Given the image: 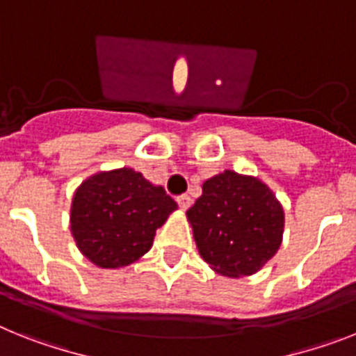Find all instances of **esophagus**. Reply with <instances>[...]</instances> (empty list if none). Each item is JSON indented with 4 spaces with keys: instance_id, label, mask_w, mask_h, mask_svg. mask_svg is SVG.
<instances>
[{
    "instance_id": "esophagus-1",
    "label": "esophagus",
    "mask_w": 356,
    "mask_h": 356,
    "mask_svg": "<svg viewBox=\"0 0 356 356\" xmlns=\"http://www.w3.org/2000/svg\"><path fill=\"white\" fill-rule=\"evenodd\" d=\"M177 204H179V208H181V210L186 211L188 208H190V204H192V199H190L188 195H179L177 197Z\"/></svg>"
}]
</instances>
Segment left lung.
Here are the masks:
<instances>
[{"label":"left lung","instance_id":"1","mask_svg":"<svg viewBox=\"0 0 356 356\" xmlns=\"http://www.w3.org/2000/svg\"><path fill=\"white\" fill-rule=\"evenodd\" d=\"M186 217L202 259L232 279L261 270L284 234V210L268 184L234 170L204 181Z\"/></svg>","mask_w":356,"mask_h":356}]
</instances>
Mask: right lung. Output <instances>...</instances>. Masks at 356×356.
<instances>
[{
	"label": "right lung",
	"mask_w": 356,
	"mask_h": 356,
	"mask_svg": "<svg viewBox=\"0 0 356 356\" xmlns=\"http://www.w3.org/2000/svg\"><path fill=\"white\" fill-rule=\"evenodd\" d=\"M175 210L177 202L143 173L132 168L99 172L74 193L72 237L95 266L122 268L150 250L155 229Z\"/></svg>",
	"instance_id": "obj_1"
}]
</instances>
